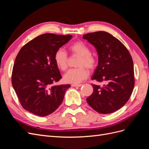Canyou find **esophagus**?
<instances>
[{
	"label": "esophagus",
	"instance_id": "obj_1",
	"mask_svg": "<svg viewBox=\"0 0 149 149\" xmlns=\"http://www.w3.org/2000/svg\"><path fill=\"white\" fill-rule=\"evenodd\" d=\"M82 85L83 84H72L71 86H73V87H81Z\"/></svg>",
	"mask_w": 149,
	"mask_h": 149
}]
</instances>
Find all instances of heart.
Returning <instances> with one entry per match:
<instances>
[{
  "label": "heart",
  "mask_w": 149,
  "mask_h": 149,
  "mask_svg": "<svg viewBox=\"0 0 149 149\" xmlns=\"http://www.w3.org/2000/svg\"><path fill=\"white\" fill-rule=\"evenodd\" d=\"M69 51L73 55L79 56L77 63L78 68L70 70L64 75V81L66 83L78 84L86 78L89 71L94 70L97 65V58L91 53V48L81 41L71 43L68 47ZM54 61L56 66L61 71L68 68V56L67 53L61 48L58 49L54 55Z\"/></svg>",
  "instance_id": "b5f03b06"
}]
</instances>
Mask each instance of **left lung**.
Wrapping results in <instances>:
<instances>
[{"mask_svg":"<svg viewBox=\"0 0 149 149\" xmlns=\"http://www.w3.org/2000/svg\"><path fill=\"white\" fill-rule=\"evenodd\" d=\"M98 53V65L93 80L102 85L92 84L93 93L86 101L94 110L110 114L124 106L131 96L135 80L133 60L119 40L103 31L84 35Z\"/></svg>","mask_w":149,"mask_h":149,"instance_id":"1","label":"left lung"}]
</instances>
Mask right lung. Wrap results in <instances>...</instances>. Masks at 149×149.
Instances as JSON below:
<instances>
[{
    "label": "right lung",
    "mask_w": 149,
    "mask_h": 149,
    "mask_svg": "<svg viewBox=\"0 0 149 149\" xmlns=\"http://www.w3.org/2000/svg\"><path fill=\"white\" fill-rule=\"evenodd\" d=\"M71 38V35L44 33L20 49L13 66L12 84L25 110L43 117L53 113L61 104L71 86L54 85L62 78L54 55Z\"/></svg>",
    "instance_id": "right-lung-1"
}]
</instances>
